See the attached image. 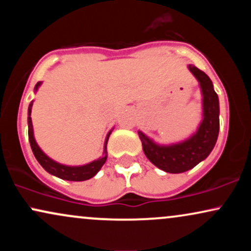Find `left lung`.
Instances as JSON below:
<instances>
[{
  "instance_id": "1",
  "label": "left lung",
  "mask_w": 251,
  "mask_h": 251,
  "mask_svg": "<svg viewBox=\"0 0 251 251\" xmlns=\"http://www.w3.org/2000/svg\"><path fill=\"white\" fill-rule=\"evenodd\" d=\"M189 70L201 85L203 94V120L197 132L185 142L162 146L138 132L144 153L152 164L169 174H181L205 159L217 142L220 131V102L210 77L203 71L189 65Z\"/></svg>"
}]
</instances>
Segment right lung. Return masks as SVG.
Instances as JSON below:
<instances>
[{"instance_id": "add662e5", "label": "right lung", "mask_w": 251, "mask_h": 251, "mask_svg": "<svg viewBox=\"0 0 251 251\" xmlns=\"http://www.w3.org/2000/svg\"><path fill=\"white\" fill-rule=\"evenodd\" d=\"M41 85V82H37L35 86V91H37L39 86ZM31 106H33V101L29 103V107H28V137H29V143L30 148L33 150V153L35 155L37 162L40 163V165L42 166L48 174L56 176V177L61 178V179L65 180H73V181H82L87 180L89 178L94 177L98 174L101 166L105 164L106 159H107V142L108 137L111 134V132L107 134L105 140V146H103V157L100 158V159L94 160V162L86 164V165L82 166H67L62 165V164H59L54 162L53 159H50V157H47L42 152V150L37 146V144L34 139V133H33V124H31Z\"/></svg>"}]
</instances>
